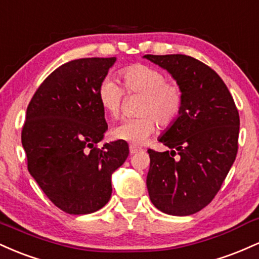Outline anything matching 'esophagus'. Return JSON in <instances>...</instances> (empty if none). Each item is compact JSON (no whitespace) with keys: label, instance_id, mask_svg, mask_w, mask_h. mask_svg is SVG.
<instances>
[{"label":"esophagus","instance_id":"esophagus-1","mask_svg":"<svg viewBox=\"0 0 259 259\" xmlns=\"http://www.w3.org/2000/svg\"><path fill=\"white\" fill-rule=\"evenodd\" d=\"M130 154H134V153H138V152H140V151H141V148H139V147H136V146H130Z\"/></svg>","mask_w":259,"mask_h":259}]
</instances>
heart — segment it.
Returning <instances> with one entry per match:
<instances>
[{
	"instance_id": "obj_1",
	"label": "heart",
	"mask_w": 259,
	"mask_h": 259,
	"mask_svg": "<svg viewBox=\"0 0 259 259\" xmlns=\"http://www.w3.org/2000/svg\"><path fill=\"white\" fill-rule=\"evenodd\" d=\"M127 95H140L136 113L139 117L124 119L112 129V136L133 145H141L157 127L169 126L183 109V90L177 82L167 81L164 73L147 64H134L119 73ZM123 90L114 80L105 78L97 89V100L107 114L119 117Z\"/></svg>"
}]
</instances>
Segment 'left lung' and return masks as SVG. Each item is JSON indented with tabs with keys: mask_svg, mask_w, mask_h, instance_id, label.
I'll return each instance as SVG.
<instances>
[{
	"mask_svg": "<svg viewBox=\"0 0 259 259\" xmlns=\"http://www.w3.org/2000/svg\"><path fill=\"white\" fill-rule=\"evenodd\" d=\"M144 58L167 70L184 96L179 118L158 138L170 151H147L150 200L163 213L191 215L214 198L236 158L239 112L221 76L198 59Z\"/></svg>",
	"mask_w": 259,
	"mask_h": 259,
	"instance_id": "8db88e82",
	"label": "left lung"
}]
</instances>
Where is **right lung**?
Segmentation results:
<instances>
[{
	"label": "right lung",
	"mask_w": 259,
	"mask_h": 259,
	"mask_svg": "<svg viewBox=\"0 0 259 259\" xmlns=\"http://www.w3.org/2000/svg\"><path fill=\"white\" fill-rule=\"evenodd\" d=\"M117 58H81L44 80L26 109L22 145L28 170L55 206L89 214L112 195V174L129 146L113 141L97 148L108 129L97 89Z\"/></svg>",
	"instance_id": "add662e5"
}]
</instances>
